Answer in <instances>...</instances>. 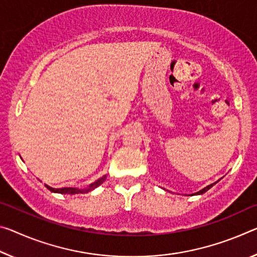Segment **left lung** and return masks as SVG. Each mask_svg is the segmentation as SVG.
<instances>
[{"label":"left lung","instance_id":"8db88e82","mask_svg":"<svg viewBox=\"0 0 257 257\" xmlns=\"http://www.w3.org/2000/svg\"><path fill=\"white\" fill-rule=\"evenodd\" d=\"M214 184H211V185H208L207 187H205V189H202L201 191H199V192H197V193H194V194H203L205 192H207V191H208L211 186H213Z\"/></svg>","mask_w":257,"mask_h":257}]
</instances>
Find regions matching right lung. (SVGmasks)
I'll return each instance as SVG.
<instances>
[{
	"mask_svg": "<svg viewBox=\"0 0 257 257\" xmlns=\"http://www.w3.org/2000/svg\"><path fill=\"white\" fill-rule=\"evenodd\" d=\"M106 180V176H103L99 180H97L95 183L89 185L88 189H76V187H63V189H52V187H49V190L54 191V192H58L62 194H79V193H87L89 191L95 190L96 187H98L100 184H103V182Z\"/></svg>",
	"mask_w": 257,
	"mask_h": 257,
	"instance_id": "obj_1",
	"label": "right lung"
}]
</instances>
